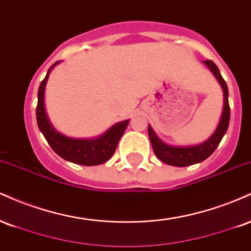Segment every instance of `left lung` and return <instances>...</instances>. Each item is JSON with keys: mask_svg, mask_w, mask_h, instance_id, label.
<instances>
[{"mask_svg": "<svg viewBox=\"0 0 251 251\" xmlns=\"http://www.w3.org/2000/svg\"><path fill=\"white\" fill-rule=\"evenodd\" d=\"M206 66L210 68V71L215 74L217 80L220 81L222 88L224 92V106L223 112H222V117L218 124L217 128L214 132V134L206 140L205 143L201 144L197 146H188V148H178V146H169L164 144L162 140L157 138L154 132L149 126V137L150 142H151L152 149H153L154 154L157 155L158 159H160L168 165L178 166V168H183V166L194 165V164L201 163L205 160L206 158L210 157L220 145L222 138L226 134L227 126L230 122V106H229V93H227V86L226 82L221 75V72L218 70L217 66L211 60H205L204 61Z\"/></svg>", "mask_w": 251, "mask_h": 251, "instance_id": "8db88e82", "label": "left lung"}]
</instances>
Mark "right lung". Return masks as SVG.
<instances>
[{
  "label": "right lung",
  "mask_w": 251,
  "mask_h": 251,
  "mask_svg": "<svg viewBox=\"0 0 251 251\" xmlns=\"http://www.w3.org/2000/svg\"><path fill=\"white\" fill-rule=\"evenodd\" d=\"M59 61L54 63L48 70L47 75L40 83L39 92H37V106H36V122L40 131L45 135L46 140L53 149V151L63 159L74 164L85 166L100 165L107 162L116 151L120 138L127 127L129 120L118 123L114 126L97 139H72L60 134L50 126L46 116L45 107H43V94H45L46 82H47L50 72Z\"/></svg>",
  "instance_id": "add662e5"
}]
</instances>
